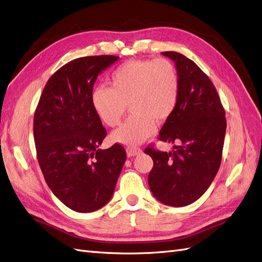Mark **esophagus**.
I'll return each mask as SVG.
<instances>
[{
  "instance_id": "34e87169",
  "label": "esophagus",
  "mask_w": 262,
  "mask_h": 262,
  "mask_svg": "<svg viewBox=\"0 0 262 262\" xmlns=\"http://www.w3.org/2000/svg\"><path fill=\"white\" fill-rule=\"evenodd\" d=\"M142 149L139 148V147H127L126 152H127V156L128 157H134V156H137L142 154Z\"/></svg>"
}]
</instances>
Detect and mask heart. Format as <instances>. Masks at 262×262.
Segmentation results:
<instances>
[{
    "label": "heart",
    "instance_id": "1",
    "mask_svg": "<svg viewBox=\"0 0 262 262\" xmlns=\"http://www.w3.org/2000/svg\"><path fill=\"white\" fill-rule=\"evenodd\" d=\"M110 86L93 90L91 103L102 122L119 125L127 105L130 117L112 133L114 143L134 147L156 132V122H166L175 111L179 97V76L175 65L166 58L135 59L112 73Z\"/></svg>",
    "mask_w": 262,
    "mask_h": 262
}]
</instances>
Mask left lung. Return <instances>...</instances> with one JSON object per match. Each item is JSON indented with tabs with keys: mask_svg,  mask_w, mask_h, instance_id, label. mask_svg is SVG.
<instances>
[{
	"mask_svg": "<svg viewBox=\"0 0 262 262\" xmlns=\"http://www.w3.org/2000/svg\"><path fill=\"white\" fill-rule=\"evenodd\" d=\"M162 54L175 63L180 86L177 106L160 130L159 140L178 146L169 152L145 149L154 160L148 185L160 203L184 207L203 196L216 177L227 123L209 77L180 53Z\"/></svg>",
	"mask_w": 262,
	"mask_h": 262,
	"instance_id": "8db88e82",
	"label": "left lung"
}]
</instances>
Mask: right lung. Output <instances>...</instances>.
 I'll use <instances>...</instances> for the list:
<instances>
[{"label": "right lung", "instance_id": "right-lung-1", "mask_svg": "<svg viewBox=\"0 0 262 262\" xmlns=\"http://www.w3.org/2000/svg\"><path fill=\"white\" fill-rule=\"evenodd\" d=\"M118 58L87 56L65 64L46 83L35 111L33 132L45 182L77 212L108 203L126 160L118 144L98 148L106 129L91 103L97 76Z\"/></svg>", "mask_w": 262, "mask_h": 262}]
</instances>
